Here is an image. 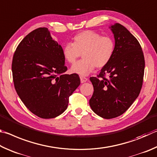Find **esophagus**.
<instances>
[{
    "instance_id": "1",
    "label": "esophagus",
    "mask_w": 157,
    "mask_h": 157,
    "mask_svg": "<svg viewBox=\"0 0 157 157\" xmlns=\"http://www.w3.org/2000/svg\"><path fill=\"white\" fill-rule=\"evenodd\" d=\"M80 80H81V83H85V82H86L87 80H88V78H86V77H85V76H80Z\"/></svg>"
}]
</instances>
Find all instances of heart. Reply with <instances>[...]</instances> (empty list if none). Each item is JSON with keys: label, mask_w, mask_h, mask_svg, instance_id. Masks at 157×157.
Instances as JSON below:
<instances>
[{"label": "heart", "mask_w": 157, "mask_h": 157, "mask_svg": "<svg viewBox=\"0 0 157 157\" xmlns=\"http://www.w3.org/2000/svg\"><path fill=\"white\" fill-rule=\"evenodd\" d=\"M116 43L112 37L102 36L91 30L81 32L72 38V43L63 47V56L68 63L74 64L82 54L83 59L71 68L72 73L86 76L97 67L103 68L113 58Z\"/></svg>", "instance_id": "1"}]
</instances>
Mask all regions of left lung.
Segmentation results:
<instances>
[{
    "instance_id": "left-lung-1",
    "label": "left lung",
    "mask_w": 157,
    "mask_h": 157,
    "mask_svg": "<svg viewBox=\"0 0 157 157\" xmlns=\"http://www.w3.org/2000/svg\"><path fill=\"white\" fill-rule=\"evenodd\" d=\"M111 29L116 43L114 56L97 77L90 78L94 87L90 105L106 119L121 116L138 97L145 69L144 52L138 40L119 23L112 25Z\"/></svg>"
}]
</instances>
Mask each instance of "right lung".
<instances>
[{
    "instance_id": "obj_1",
    "label": "right lung",
    "mask_w": 157,
    "mask_h": 157,
    "mask_svg": "<svg viewBox=\"0 0 157 157\" xmlns=\"http://www.w3.org/2000/svg\"><path fill=\"white\" fill-rule=\"evenodd\" d=\"M62 47L48 29L39 27L27 34L13 54L12 70L16 92L26 108L41 119H52L67 108L69 97L81 83L67 67Z\"/></svg>"
}]
</instances>
